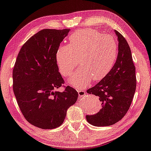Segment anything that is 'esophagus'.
I'll list each match as a JSON object with an SVG mask.
<instances>
[{
  "instance_id": "obj_1",
  "label": "esophagus",
  "mask_w": 151,
  "mask_h": 151,
  "mask_svg": "<svg viewBox=\"0 0 151 151\" xmlns=\"http://www.w3.org/2000/svg\"><path fill=\"white\" fill-rule=\"evenodd\" d=\"M78 95L79 96H85V91H82V90H79L78 91Z\"/></svg>"
}]
</instances>
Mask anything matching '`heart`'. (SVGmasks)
<instances>
[{
    "label": "heart",
    "instance_id": "heart-1",
    "mask_svg": "<svg viewBox=\"0 0 151 151\" xmlns=\"http://www.w3.org/2000/svg\"><path fill=\"white\" fill-rule=\"evenodd\" d=\"M68 41V45L58 49L56 60L60 73L66 77L76 66L78 58L81 67L69 79L73 86L86 87L91 79L101 80L112 70L118 56V44L112 35L85 28L71 34Z\"/></svg>",
    "mask_w": 151,
    "mask_h": 151
}]
</instances>
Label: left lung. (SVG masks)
<instances>
[{
  "mask_svg": "<svg viewBox=\"0 0 151 151\" xmlns=\"http://www.w3.org/2000/svg\"><path fill=\"white\" fill-rule=\"evenodd\" d=\"M118 40V54L114 66L105 78L87 91L97 96L102 109L87 121L95 126H109L122 120L132 104L136 89L135 67L126 39L115 30Z\"/></svg>",
  "mask_w": 151,
  "mask_h": 151,
  "instance_id": "left-lung-1",
  "label": "left lung"
}]
</instances>
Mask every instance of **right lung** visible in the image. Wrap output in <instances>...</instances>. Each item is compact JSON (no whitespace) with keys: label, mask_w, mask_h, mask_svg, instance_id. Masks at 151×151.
<instances>
[{"label":"right lung","mask_w":151,"mask_h":151,"mask_svg":"<svg viewBox=\"0 0 151 151\" xmlns=\"http://www.w3.org/2000/svg\"><path fill=\"white\" fill-rule=\"evenodd\" d=\"M69 31H39L22 47L14 64L13 91L19 109L25 120L41 129L60 126L78 97L76 89L63 85L56 60L60 43ZM61 86L65 90L57 92Z\"/></svg>","instance_id":"right-lung-1"}]
</instances>
